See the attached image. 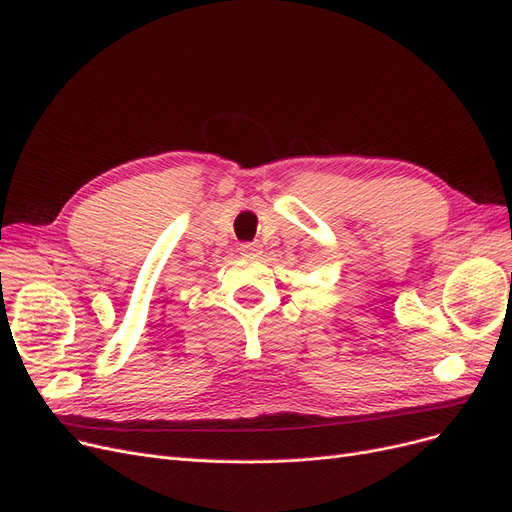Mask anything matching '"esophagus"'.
<instances>
[{
    "mask_svg": "<svg viewBox=\"0 0 512 512\" xmlns=\"http://www.w3.org/2000/svg\"><path fill=\"white\" fill-rule=\"evenodd\" d=\"M262 252V245L260 243H243L241 245V254L247 258H256Z\"/></svg>",
    "mask_w": 512,
    "mask_h": 512,
    "instance_id": "34e87169",
    "label": "esophagus"
}]
</instances>
